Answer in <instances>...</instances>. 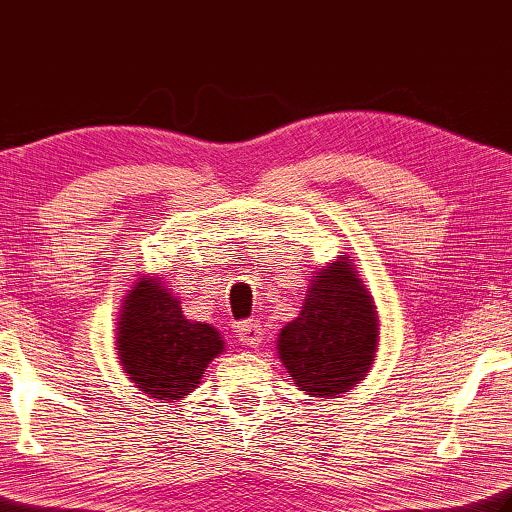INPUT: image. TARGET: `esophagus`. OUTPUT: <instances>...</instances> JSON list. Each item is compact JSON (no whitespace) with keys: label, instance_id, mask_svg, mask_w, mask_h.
I'll return each instance as SVG.
<instances>
[{"label":"esophagus","instance_id":"1","mask_svg":"<svg viewBox=\"0 0 512 512\" xmlns=\"http://www.w3.org/2000/svg\"><path fill=\"white\" fill-rule=\"evenodd\" d=\"M262 335V326H259L255 319H244V322H239L237 326V337L244 346H259L262 344Z\"/></svg>","mask_w":512,"mask_h":512}]
</instances>
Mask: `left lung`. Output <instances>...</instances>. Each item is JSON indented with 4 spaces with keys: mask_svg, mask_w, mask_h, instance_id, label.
Wrapping results in <instances>:
<instances>
[{
    "mask_svg": "<svg viewBox=\"0 0 512 512\" xmlns=\"http://www.w3.org/2000/svg\"><path fill=\"white\" fill-rule=\"evenodd\" d=\"M379 319L353 262L324 266L302 313L286 324L277 353L293 382L308 395L333 397L362 379L375 359Z\"/></svg>",
    "mask_w": 512,
    "mask_h": 512,
    "instance_id": "obj_1",
    "label": "left lung"
}]
</instances>
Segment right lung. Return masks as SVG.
<instances>
[{"label":"right lung","instance_id":"right-lung-1","mask_svg":"<svg viewBox=\"0 0 512 512\" xmlns=\"http://www.w3.org/2000/svg\"><path fill=\"white\" fill-rule=\"evenodd\" d=\"M222 350L217 330L186 319L177 299L155 279L144 277L130 290L119 317L117 355L128 379L146 395H188Z\"/></svg>","mask_w":512,"mask_h":512}]
</instances>
